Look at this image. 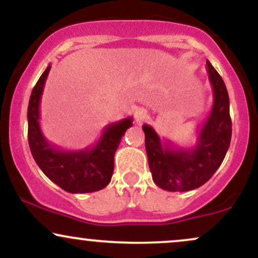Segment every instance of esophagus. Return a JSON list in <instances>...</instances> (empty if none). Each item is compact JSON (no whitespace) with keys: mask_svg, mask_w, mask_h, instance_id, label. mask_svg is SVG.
<instances>
[{"mask_svg":"<svg viewBox=\"0 0 258 258\" xmlns=\"http://www.w3.org/2000/svg\"><path fill=\"white\" fill-rule=\"evenodd\" d=\"M135 119H136V121H137V123L144 122V121L148 119V112L146 109L138 108L137 110L135 111Z\"/></svg>","mask_w":258,"mask_h":258,"instance_id":"obj_1","label":"esophagus"}]
</instances>
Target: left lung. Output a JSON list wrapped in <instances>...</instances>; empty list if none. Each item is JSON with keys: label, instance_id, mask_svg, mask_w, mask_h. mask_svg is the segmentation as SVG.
<instances>
[{"label": "left lung", "instance_id": "left-lung-1", "mask_svg": "<svg viewBox=\"0 0 258 258\" xmlns=\"http://www.w3.org/2000/svg\"><path fill=\"white\" fill-rule=\"evenodd\" d=\"M206 70L214 92V104L198 133L193 148L162 142L155 130L143 125L146 150L153 180L168 191H188L201 186L221 166L232 138L229 96L223 79L209 60Z\"/></svg>", "mask_w": 258, "mask_h": 258}]
</instances>
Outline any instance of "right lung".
<instances>
[{
	"mask_svg": "<svg viewBox=\"0 0 258 258\" xmlns=\"http://www.w3.org/2000/svg\"><path fill=\"white\" fill-rule=\"evenodd\" d=\"M51 65L46 68L32 88L28 106V139L32 158L41 171L68 193H93L110 183L114 155L132 117L110 123L93 147L63 150L49 143L41 131L40 103Z\"/></svg>",
	"mask_w": 258,
	"mask_h": 258,
	"instance_id": "obj_1",
	"label": "right lung"
}]
</instances>
